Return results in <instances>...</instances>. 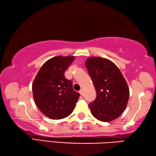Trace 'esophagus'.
Masks as SVG:
<instances>
[{
	"instance_id": "1",
	"label": "esophagus",
	"mask_w": 156,
	"mask_h": 156,
	"mask_svg": "<svg viewBox=\"0 0 156 156\" xmlns=\"http://www.w3.org/2000/svg\"><path fill=\"white\" fill-rule=\"evenodd\" d=\"M80 92V94L81 95V96H83V92L82 90H80V92Z\"/></svg>"
}]
</instances>
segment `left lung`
I'll use <instances>...</instances> for the list:
<instances>
[{
  "label": "left lung",
  "instance_id": "obj_1",
  "mask_svg": "<svg viewBox=\"0 0 156 156\" xmlns=\"http://www.w3.org/2000/svg\"><path fill=\"white\" fill-rule=\"evenodd\" d=\"M86 67L96 90L97 97L88 105L99 121L110 122L121 115L127 107L129 90L121 70L108 59L91 57Z\"/></svg>",
  "mask_w": 156,
  "mask_h": 156
}]
</instances>
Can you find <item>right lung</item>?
<instances>
[{
  "label": "right lung",
  "mask_w": 156,
  "mask_h": 156,
  "mask_svg": "<svg viewBox=\"0 0 156 156\" xmlns=\"http://www.w3.org/2000/svg\"><path fill=\"white\" fill-rule=\"evenodd\" d=\"M74 59L75 56H57L48 59L40 68L32 84L35 104L51 119L69 116L80 96L74 91L72 81L64 76Z\"/></svg>",
  "instance_id": "1"
}]
</instances>
